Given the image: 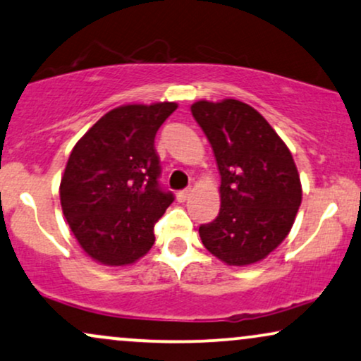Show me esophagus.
I'll list each match as a JSON object with an SVG mask.
<instances>
[{
	"label": "esophagus",
	"instance_id": "1",
	"mask_svg": "<svg viewBox=\"0 0 361 361\" xmlns=\"http://www.w3.org/2000/svg\"><path fill=\"white\" fill-rule=\"evenodd\" d=\"M190 195H192V188H186V190H181V192H178V202H186V200L190 198Z\"/></svg>",
	"mask_w": 361,
	"mask_h": 361
}]
</instances>
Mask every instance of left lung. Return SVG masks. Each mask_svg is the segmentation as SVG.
Instances as JSON below:
<instances>
[{
    "label": "left lung",
    "mask_w": 361,
    "mask_h": 361,
    "mask_svg": "<svg viewBox=\"0 0 361 361\" xmlns=\"http://www.w3.org/2000/svg\"><path fill=\"white\" fill-rule=\"evenodd\" d=\"M192 114L214 149L220 212L200 225L205 249L228 266H250L288 237L302 190L293 154L249 104L198 101Z\"/></svg>",
    "instance_id": "1"
}]
</instances>
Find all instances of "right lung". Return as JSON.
Masks as SVG:
<instances>
[{
	"label": "right lung",
	"instance_id": "1",
	"mask_svg": "<svg viewBox=\"0 0 361 361\" xmlns=\"http://www.w3.org/2000/svg\"><path fill=\"white\" fill-rule=\"evenodd\" d=\"M176 102L128 104L104 114L73 146L60 181L68 227L89 257L128 266L154 244V224L171 205L154 137Z\"/></svg>",
	"mask_w": 361,
	"mask_h": 361
}]
</instances>
